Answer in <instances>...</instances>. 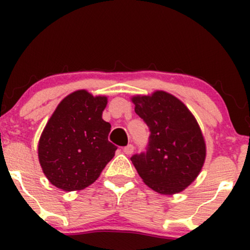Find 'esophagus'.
Wrapping results in <instances>:
<instances>
[{"label": "esophagus", "instance_id": "1", "mask_svg": "<svg viewBox=\"0 0 250 250\" xmlns=\"http://www.w3.org/2000/svg\"><path fill=\"white\" fill-rule=\"evenodd\" d=\"M133 151H134V146L133 145H128L127 147L123 148V153H125V155L133 154Z\"/></svg>", "mask_w": 250, "mask_h": 250}]
</instances>
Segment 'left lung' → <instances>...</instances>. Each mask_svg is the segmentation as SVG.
<instances>
[{"instance_id":"obj_1","label":"left lung","mask_w":250,"mask_h":250,"mask_svg":"<svg viewBox=\"0 0 250 250\" xmlns=\"http://www.w3.org/2000/svg\"><path fill=\"white\" fill-rule=\"evenodd\" d=\"M135 113L147 123L146 153L131 157L143 182L156 193L185 190L202 170L207 155L205 137L187 105L165 90L131 96Z\"/></svg>"}]
</instances>
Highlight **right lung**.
I'll use <instances>...</instances> for the list:
<instances>
[{
    "label": "right lung",
    "instance_id": "add662e5",
    "mask_svg": "<svg viewBox=\"0 0 250 250\" xmlns=\"http://www.w3.org/2000/svg\"><path fill=\"white\" fill-rule=\"evenodd\" d=\"M108 97L85 89L59 103L40 136L37 154L43 174L56 188L82 190L99 179L115 155L108 141L110 123L102 119Z\"/></svg>",
    "mask_w": 250,
    "mask_h": 250
}]
</instances>
